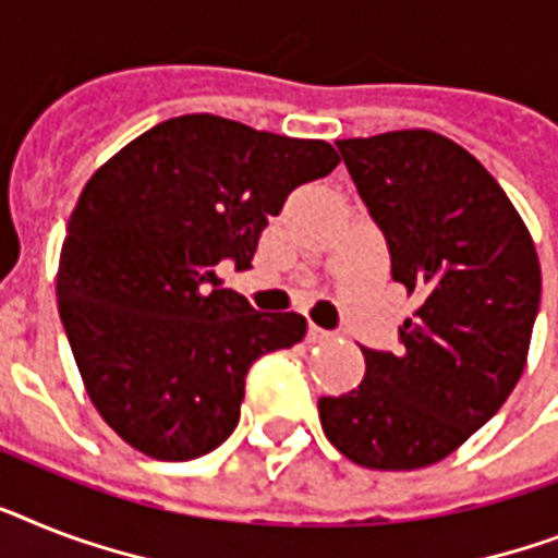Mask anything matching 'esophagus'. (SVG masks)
I'll use <instances>...</instances> for the list:
<instances>
[{"label":"esophagus","instance_id":"34e87169","mask_svg":"<svg viewBox=\"0 0 558 558\" xmlns=\"http://www.w3.org/2000/svg\"><path fill=\"white\" fill-rule=\"evenodd\" d=\"M335 332H329V329H320V326L312 324L310 326V341L312 343H320V341H332Z\"/></svg>","mask_w":558,"mask_h":558}]
</instances>
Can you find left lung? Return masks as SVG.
I'll return each instance as SVG.
<instances>
[{
    "label": "left lung",
    "mask_w": 558,
    "mask_h": 558,
    "mask_svg": "<svg viewBox=\"0 0 558 558\" xmlns=\"http://www.w3.org/2000/svg\"><path fill=\"white\" fill-rule=\"evenodd\" d=\"M335 146L387 238L392 280L418 310L398 329V352L361 347L364 381L320 398V427L361 468H427L484 427L522 378L542 298L536 246L490 171L436 131Z\"/></svg>",
    "instance_id": "1"
}]
</instances>
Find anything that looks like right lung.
Returning <instances> with one entry per match:
<instances>
[{"instance_id": "obj_1", "label": "right lung", "mask_w": 558, "mask_h": 558, "mask_svg": "<svg viewBox=\"0 0 558 558\" xmlns=\"http://www.w3.org/2000/svg\"><path fill=\"white\" fill-rule=\"evenodd\" d=\"M341 162L324 140L215 114L148 129L94 171L68 220L57 301L88 398L160 461L232 436L257 357L306 335L298 312H257L217 264L246 269L289 194Z\"/></svg>"}]
</instances>
